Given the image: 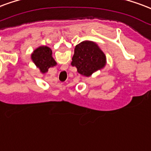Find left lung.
I'll return each mask as SVG.
<instances>
[{
	"mask_svg": "<svg viewBox=\"0 0 151 151\" xmlns=\"http://www.w3.org/2000/svg\"><path fill=\"white\" fill-rule=\"evenodd\" d=\"M106 65V57L98 44L91 41H83L77 45L72 58L71 65L75 66L78 73L90 77Z\"/></svg>",
	"mask_w": 151,
	"mask_h": 151,
	"instance_id": "obj_1",
	"label": "left lung"
}]
</instances>
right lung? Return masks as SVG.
I'll return each instance as SVG.
<instances>
[{"mask_svg":"<svg viewBox=\"0 0 151 151\" xmlns=\"http://www.w3.org/2000/svg\"><path fill=\"white\" fill-rule=\"evenodd\" d=\"M52 50L48 46H39L31 54V60L41 73H45L50 67L55 66L57 62L52 56Z\"/></svg>","mask_w":151,"mask_h":151,"instance_id":"right-lung-1","label":"right lung"}]
</instances>
